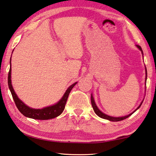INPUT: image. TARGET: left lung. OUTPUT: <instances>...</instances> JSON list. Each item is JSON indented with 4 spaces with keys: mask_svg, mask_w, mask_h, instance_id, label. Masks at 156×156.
I'll return each instance as SVG.
<instances>
[{
    "mask_svg": "<svg viewBox=\"0 0 156 156\" xmlns=\"http://www.w3.org/2000/svg\"><path fill=\"white\" fill-rule=\"evenodd\" d=\"M136 46L138 49H139L140 51H141V53H142L143 55V50L142 48H141V47L140 46H138V45H136ZM145 85H146V82H147V68L145 67ZM145 89H146V87H145ZM143 100L141 101V103L140 104V105L138 106L137 107V108L135 110H134L132 113H130V114H129L128 115H126V116H123V117H112V116H109L108 115L106 114H105V113H104L101 111V110L98 108V107L97 106V105H96V104L95 102V100H94V98H93V94L91 93V96H90V101H91V105H92V107L93 108V110H94V112L96 115H97L98 117H100L102 119H107V120H109V121H122L123 119H127V117H129L130 115H132L133 113H134V112L136 111V110L139 108L140 107V106L142 105V104L143 102Z\"/></svg>",
    "mask_w": 156,
    "mask_h": 156,
    "instance_id": "1",
    "label": "left lung"
}]
</instances>
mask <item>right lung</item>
Returning a JSON list of instances; mask_svg holds the SVG:
<instances>
[{"label":"right lung","mask_w":156,"mask_h":156,"mask_svg":"<svg viewBox=\"0 0 156 156\" xmlns=\"http://www.w3.org/2000/svg\"><path fill=\"white\" fill-rule=\"evenodd\" d=\"M13 53V52H12ZM11 56L10 58V69L9 73H8V86H9V90L12 95V97L15 104L19 110V111L20 112L22 115L25 117L33 119H38V120H48L51 119L55 118L58 116L60 115L62 112H63L65 109V106H66V104L67 102V98L71 90L73 89V87H74L76 84L78 83V82L72 84V85L69 86L66 91L65 92L64 95L61 99L59 100L57 103L53 104L52 106H49L47 107H44L43 108L41 109H35L33 108L26 105L23 101L21 100H20L18 95H16V92L14 91V89L11 84Z\"/></svg>","instance_id":"1"}]
</instances>
